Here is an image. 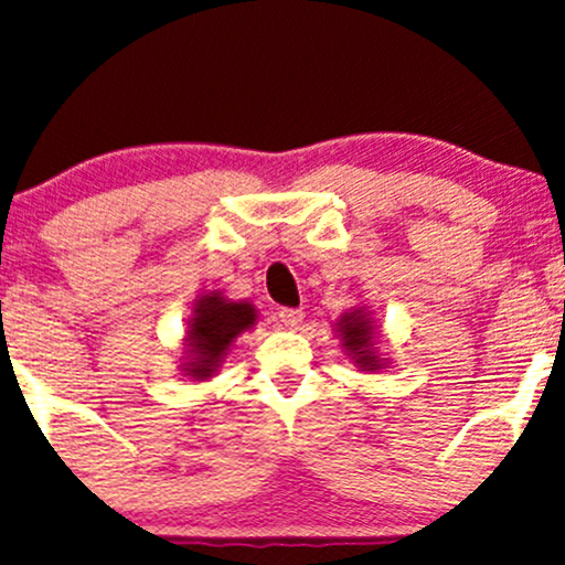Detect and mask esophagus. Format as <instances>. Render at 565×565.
<instances>
[{"label":"esophagus","mask_w":565,"mask_h":565,"mask_svg":"<svg viewBox=\"0 0 565 565\" xmlns=\"http://www.w3.org/2000/svg\"><path fill=\"white\" fill-rule=\"evenodd\" d=\"M278 320H281V326L297 328L299 323H302V310H295V307H281V310H278Z\"/></svg>","instance_id":"esophagus-1"}]
</instances>
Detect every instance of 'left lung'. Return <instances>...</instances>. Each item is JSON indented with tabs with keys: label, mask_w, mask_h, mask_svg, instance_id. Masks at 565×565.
Masks as SVG:
<instances>
[{
	"label": "left lung",
	"mask_w": 565,
	"mask_h": 565,
	"mask_svg": "<svg viewBox=\"0 0 565 565\" xmlns=\"http://www.w3.org/2000/svg\"><path fill=\"white\" fill-rule=\"evenodd\" d=\"M339 326H341V333H344L347 349L352 354H356V362H360L362 367L375 370L377 367V356L373 352H367V349H370V323H367V318L362 316V312H354V316L341 318Z\"/></svg>",
	"instance_id": "obj_1"
}]
</instances>
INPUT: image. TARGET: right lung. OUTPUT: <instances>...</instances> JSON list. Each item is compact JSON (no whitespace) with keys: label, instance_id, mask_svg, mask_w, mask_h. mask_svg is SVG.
<instances>
[{"label":"right lung","instance_id":"add662e5","mask_svg":"<svg viewBox=\"0 0 565 565\" xmlns=\"http://www.w3.org/2000/svg\"><path fill=\"white\" fill-rule=\"evenodd\" d=\"M253 320L255 310L247 302H226L218 295L200 299L188 331L190 347L195 352V362L190 367L192 377L211 375L230 349L234 335L253 326Z\"/></svg>","mask_w":565,"mask_h":565}]
</instances>
